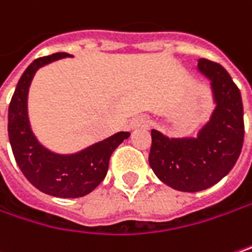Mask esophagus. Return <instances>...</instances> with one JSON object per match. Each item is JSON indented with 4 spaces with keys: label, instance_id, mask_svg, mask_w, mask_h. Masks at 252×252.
I'll list each match as a JSON object with an SVG mask.
<instances>
[{
    "label": "esophagus",
    "instance_id": "34e87169",
    "mask_svg": "<svg viewBox=\"0 0 252 252\" xmlns=\"http://www.w3.org/2000/svg\"><path fill=\"white\" fill-rule=\"evenodd\" d=\"M149 126V120H147L146 117H143V115L132 118L131 123H129V128H131V129H137V128H141V126Z\"/></svg>",
    "mask_w": 252,
    "mask_h": 252
}]
</instances>
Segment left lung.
<instances>
[{"label": "left lung", "mask_w": 252, "mask_h": 252, "mask_svg": "<svg viewBox=\"0 0 252 252\" xmlns=\"http://www.w3.org/2000/svg\"><path fill=\"white\" fill-rule=\"evenodd\" d=\"M196 70L209 80L215 108L192 137H167L151 129L149 163L154 174L179 192H200L222 180L235 166L244 141L240 89L215 62L200 59Z\"/></svg>", "instance_id": "8db88e82"}]
</instances>
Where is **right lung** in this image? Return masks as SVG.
Listing matches in <instances>:
<instances>
[{
  "instance_id": "obj_1",
  "label": "right lung",
  "mask_w": 252,
  "mask_h": 252,
  "mask_svg": "<svg viewBox=\"0 0 252 252\" xmlns=\"http://www.w3.org/2000/svg\"><path fill=\"white\" fill-rule=\"evenodd\" d=\"M69 53L35 59L17 83L8 108V138L14 158L27 180L40 192L56 197H82L106 176L109 157L129 132L120 131L76 153L60 154L44 147L34 135L29 118V91L35 72Z\"/></svg>"
}]
</instances>
